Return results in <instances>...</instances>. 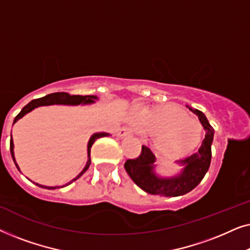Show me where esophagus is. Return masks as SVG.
I'll list each match as a JSON object with an SVG mask.
<instances>
[{
  "instance_id": "esophagus-1",
  "label": "esophagus",
  "mask_w": 250,
  "mask_h": 250,
  "mask_svg": "<svg viewBox=\"0 0 250 250\" xmlns=\"http://www.w3.org/2000/svg\"><path fill=\"white\" fill-rule=\"evenodd\" d=\"M132 134V129L127 127V126H124L118 131V136L119 138H125V136H128Z\"/></svg>"
}]
</instances>
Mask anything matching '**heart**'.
Returning a JSON list of instances; mask_svg holds the SVG:
<instances>
[{
  "label": "heart",
  "mask_w": 250,
  "mask_h": 250,
  "mask_svg": "<svg viewBox=\"0 0 250 250\" xmlns=\"http://www.w3.org/2000/svg\"><path fill=\"white\" fill-rule=\"evenodd\" d=\"M138 123L146 134L157 136V149L167 157L187 156L200 142V124L175 104L143 109Z\"/></svg>",
  "instance_id": "b5f03b06"
}]
</instances>
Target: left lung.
Segmentation results:
<instances>
[{
  "label": "left lung",
  "mask_w": 250,
  "mask_h": 250,
  "mask_svg": "<svg viewBox=\"0 0 250 250\" xmlns=\"http://www.w3.org/2000/svg\"><path fill=\"white\" fill-rule=\"evenodd\" d=\"M190 110L198 116L201 125L206 131V134L199 150L196 153L180 160V164L186 167L179 176L170 177V179H160L157 176L153 173L155 155L146 146H142L139 157L127 159L125 162L124 167L129 177L136 186L146 192L165 197L183 196L193 190L201 182L205 174L209 168L214 128L208 123L206 116L200 110L192 108H190Z\"/></svg>",
  "instance_id": "1"
}]
</instances>
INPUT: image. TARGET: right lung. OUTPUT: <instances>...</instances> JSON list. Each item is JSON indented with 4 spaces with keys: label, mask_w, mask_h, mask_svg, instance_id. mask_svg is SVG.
<instances>
[{
    "label": "right lung",
    "mask_w": 250,
    "mask_h": 250,
    "mask_svg": "<svg viewBox=\"0 0 250 250\" xmlns=\"http://www.w3.org/2000/svg\"><path fill=\"white\" fill-rule=\"evenodd\" d=\"M95 99H98L95 95H71L69 93H66V92H57V93H52V94H47L45 97L43 98H40V99H35V100H32L29 102L28 104H26L25 107L21 109V111L19 112L18 115L16 116L15 121H13V124L20 119L21 117H23L26 114H28L29 111H32L33 109H35L37 107H41V105H49V104H92V102H94ZM109 134L108 133H95L91 136L90 141H88V145H87V153H88V160H87V164L86 166H85V168L82 170V173L78 175L77 177H75V179L71 181V182H74V181H76L77 179H80V177L83 175V174L86 172L88 167H90V164H91V148H92V145L95 142V140L97 139H100V138H104V136H108ZM10 151H11V156H12V159L13 162H15L17 168L19 169L18 165H17L16 163V159H15V153H13V141H12V136H11V140H10ZM70 182V183H71ZM68 183V184H70ZM36 186H39L41 188H45V189H57L58 187H45V186H40V184L36 183Z\"/></svg>",
    "instance_id": "add662e5"
}]
</instances>
